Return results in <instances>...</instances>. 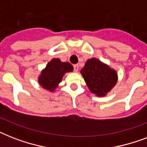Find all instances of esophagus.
<instances>
[{"mask_svg":"<svg viewBox=\"0 0 147 147\" xmlns=\"http://www.w3.org/2000/svg\"><path fill=\"white\" fill-rule=\"evenodd\" d=\"M73 67H74V71L77 72L78 70V68H79V65H78V64H76V65H74Z\"/></svg>","mask_w":147,"mask_h":147,"instance_id":"esophagus-1","label":"esophagus"}]
</instances>
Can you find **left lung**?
Returning a JSON list of instances; mask_svg holds the SVG:
<instances>
[{
  "mask_svg": "<svg viewBox=\"0 0 147 147\" xmlns=\"http://www.w3.org/2000/svg\"><path fill=\"white\" fill-rule=\"evenodd\" d=\"M81 73L91 92L99 97L105 96L117 81L116 71L94 58L88 60Z\"/></svg>",
  "mask_w": 147,
  "mask_h": 147,
  "instance_id": "8db88e82",
  "label": "left lung"
}]
</instances>
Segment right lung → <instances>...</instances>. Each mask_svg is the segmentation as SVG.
I'll use <instances>...</instances> for the list:
<instances>
[{"label":"right lung","mask_w":147,"mask_h":147,"mask_svg":"<svg viewBox=\"0 0 147 147\" xmlns=\"http://www.w3.org/2000/svg\"><path fill=\"white\" fill-rule=\"evenodd\" d=\"M73 70V66L69 62H62L59 59H53L41 72L39 83L43 88L53 92L61 82L66 72Z\"/></svg>","instance_id":"right-lung-1"}]
</instances>
